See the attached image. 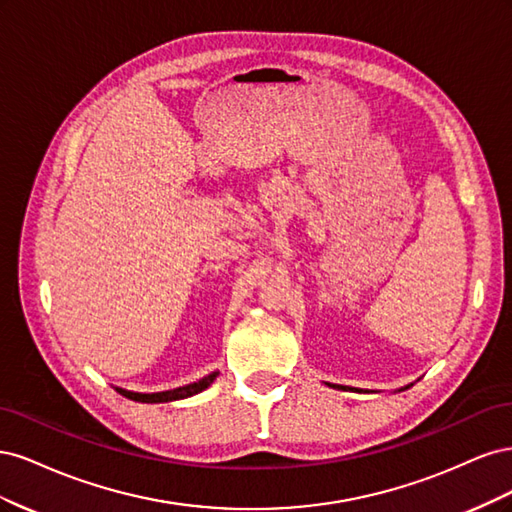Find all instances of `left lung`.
<instances>
[{
    "label": "left lung",
    "mask_w": 512,
    "mask_h": 512,
    "mask_svg": "<svg viewBox=\"0 0 512 512\" xmlns=\"http://www.w3.org/2000/svg\"><path fill=\"white\" fill-rule=\"evenodd\" d=\"M329 384V382H327ZM329 386H333V389H346V386H339V384H329ZM354 391V389H352Z\"/></svg>",
    "instance_id": "1"
}]
</instances>
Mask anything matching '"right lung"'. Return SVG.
<instances>
[{"label":"right lung","mask_w":512,"mask_h":512,"mask_svg":"<svg viewBox=\"0 0 512 512\" xmlns=\"http://www.w3.org/2000/svg\"><path fill=\"white\" fill-rule=\"evenodd\" d=\"M215 378H218V371H213V374L205 376L203 380H198V382L179 386V389H173V391H162V393H132V391H126V389H117V391L123 397L132 399V401H141V404H164V401H177V399H185V397H192L200 391H205Z\"/></svg>","instance_id":"obj_1"}]
</instances>
